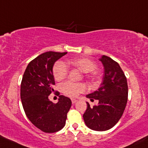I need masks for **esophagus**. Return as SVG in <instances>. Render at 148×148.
<instances>
[{
	"label": "esophagus",
	"instance_id": "obj_1",
	"mask_svg": "<svg viewBox=\"0 0 148 148\" xmlns=\"http://www.w3.org/2000/svg\"><path fill=\"white\" fill-rule=\"evenodd\" d=\"M77 101V99H71V102H72V103H75Z\"/></svg>",
	"mask_w": 148,
	"mask_h": 148
}]
</instances>
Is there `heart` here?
Instances as JSON below:
<instances>
[{
	"instance_id": "obj_1",
	"label": "heart",
	"mask_w": 148,
	"mask_h": 148,
	"mask_svg": "<svg viewBox=\"0 0 148 148\" xmlns=\"http://www.w3.org/2000/svg\"><path fill=\"white\" fill-rule=\"evenodd\" d=\"M69 63L75 66L83 73H89L96 69V65L92 60L87 58L74 59L70 60ZM68 74L67 65L62 61H58L55 63L53 67V75L57 81H61L66 77ZM96 74H92L88 76L89 78L94 79ZM62 91L71 97H76L80 93L86 89V86L83 84H76L71 82H66L61 86Z\"/></svg>"
}]
</instances>
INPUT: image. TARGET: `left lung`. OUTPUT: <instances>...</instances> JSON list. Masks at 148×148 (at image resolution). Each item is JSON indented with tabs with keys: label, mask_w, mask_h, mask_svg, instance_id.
<instances>
[{
	"label": "left lung",
	"mask_w": 148,
	"mask_h": 148,
	"mask_svg": "<svg viewBox=\"0 0 148 148\" xmlns=\"http://www.w3.org/2000/svg\"><path fill=\"white\" fill-rule=\"evenodd\" d=\"M99 61L104 69L103 81L97 91L86 96L91 100H98L99 103L91 107L86 102L83 118L90 129L105 131L114 126L122 116L127 104L128 88L126 77L119 63L105 55Z\"/></svg>",
	"instance_id": "1"
}]
</instances>
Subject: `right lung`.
<instances>
[{
	"mask_svg": "<svg viewBox=\"0 0 148 148\" xmlns=\"http://www.w3.org/2000/svg\"><path fill=\"white\" fill-rule=\"evenodd\" d=\"M67 52H47L27 65L21 86V98L27 119L45 133H55L64 127L71 106L69 98L59 96L58 102L49 101V95L55 84L53 66Z\"/></svg>",
	"mask_w": 148,
	"mask_h": 148,
	"instance_id": "1",
	"label": "right lung"
}]
</instances>
